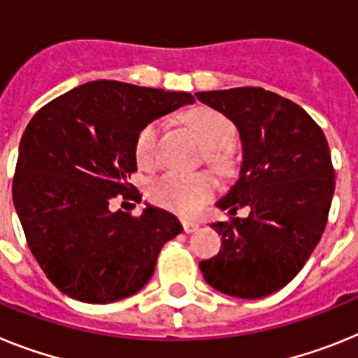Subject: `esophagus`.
Segmentation results:
<instances>
[{
	"mask_svg": "<svg viewBox=\"0 0 358 358\" xmlns=\"http://www.w3.org/2000/svg\"><path fill=\"white\" fill-rule=\"evenodd\" d=\"M182 225H183V231L187 232V234H192V232H196L198 229H200V225H198L196 222H191V220H183Z\"/></svg>",
	"mask_w": 358,
	"mask_h": 358,
	"instance_id": "esophagus-1",
	"label": "esophagus"
}]
</instances>
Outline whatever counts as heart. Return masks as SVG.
<instances>
[{"instance_id":"heart-1","label":"heart","mask_w":358,"mask_h":358,"mask_svg":"<svg viewBox=\"0 0 358 358\" xmlns=\"http://www.w3.org/2000/svg\"><path fill=\"white\" fill-rule=\"evenodd\" d=\"M185 124L191 127L203 145L207 166L217 175H227L234 166L231 145L234 144L238 129L225 113L209 106H196L185 113ZM160 136V122L151 120L142 127L135 138V158L138 166L153 167L157 164V144ZM214 180L203 173L183 175L166 173L155 180L149 187V196L157 205L182 216L196 213L213 196Z\"/></svg>"}]
</instances>
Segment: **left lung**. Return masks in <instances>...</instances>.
I'll return each mask as SVG.
<instances>
[{
    "mask_svg": "<svg viewBox=\"0 0 358 358\" xmlns=\"http://www.w3.org/2000/svg\"><path fill=\"white\" fill-rule=\"evenodd\" d=\"M196 99L238 127L243 162L238 182L217 207L232 214L213 223L217 256L200 261L205 281L222 294L259 299L287 287L317 247L335 191L328 142L295 102L263 88L200 92ZM248 206L247 218L235 210Z\"/></svg>",
    "mask_w": 358,
    "mask_h": 358,
    "instance_id": "1",
    "label": "left lung"
}]
</instances>
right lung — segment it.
Segmentation results:
<instances>
[{
  "label": "right lung",
  "mask_w": 358,
  "mask_h": 358,
  "mask_svg": "<svg viewBox=\"0 0 358 358\" xmlns=\"http://www.w3.org/2000/svg\"><path fill=\"white\" fill-rule=\"evenodd\" d=\"M194 102L191 93L92 80L37 111L24 129L12 198L27 243L46 278L83 303L136 294L151 279L164 243L182 232L171 213L141 216L111 201L141 196L135 138L162 115Z\"/></svg>",
  "instance_id": "add662e5"
}]
</instances>
